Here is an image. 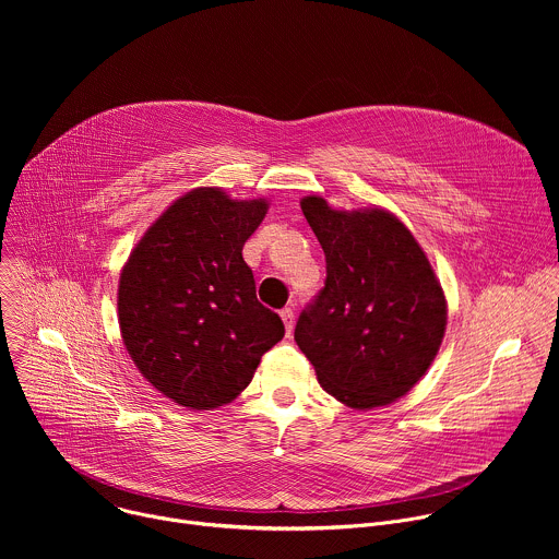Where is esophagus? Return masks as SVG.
Wrapping results in <instances>:
<instances>
[{
    "instance_id": "34e87169",
    "label": "esophagus",
    "mask_w": 559,
    "mask_h": 559,
    "mask_svg": "<svg viewBox=\"0 0 559 559\" xmlns=\"http://www.w3.org/2000/svg\"><path fill=\"white\" fill-rule=\"evenodd\" d=\"M281 318H283L285 330H287V336H289V334H292V330H294V309H292V307L281 309Z\"/></svg>"
}]
</instances>
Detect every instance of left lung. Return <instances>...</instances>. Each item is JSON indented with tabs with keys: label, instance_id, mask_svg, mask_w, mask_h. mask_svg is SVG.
<instances>
[{
	"label": "left lung",
	"instance_id": "left-lung-1",
	"mask_svg": "<svg viewBox=\"0 0 559 559\" xmlns=\"http://www.w3.org/2000/svg\"><path fill=\"white\" fill-rule=\"evenodd\" d=\"M300 210L325 252V287L300 311L294 341L318 382L352 409L389 405L433 362L442 287L414 234L384 210L341 212L307 197Z\"/></svg>",
	"mask_w": 559,
	"mask_h": 559
}]
</instances>
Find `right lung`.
<instances>
[{"label": "right lung", "instance_id": "obj_1", "mask_svg": "<svg viewBox=\"0 0 559 559\" xmlns=\"http://www.w3.org/2000/svg\"><path fill=\"white\" fill-rule=\"evenodd\" d=\"M265 214L263 199L192 190L156 218L121 272L126 349L147 382L181 407L201 412L234 401L285 336L243 261Z\"/></svg>", "mask_w": 559, "mask_h": 559}]
</instances>
